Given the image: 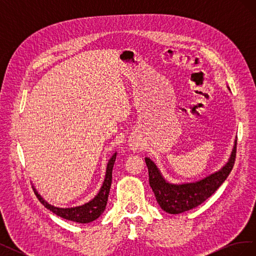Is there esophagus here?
<instances>
[{
    "mask_svg": "<svg viewBox=\"0 0 256 256\" xmlns=\"http://www.w3.org/2000/svg\"><path fill=\"white\" fill-rule=\"evenodd\" d=\"M132 150H136V148H132Z\"/></svg>",
    "mask_w": 256,
    "mask_h": 256,
    "instance_id": "esophagus-1",
    "label": "esophagus"
}]
</instances>
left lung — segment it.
Masks as SVG:
<instances>
[{
    "label": "left lung",
    "mask_w": 256,
    "mask_h": 256,
    "mask_svg": "<svg viewBox=\"0 0 256 256\" xmlns=\"http://www.w3.org/2000/svg\"><path fill=\"white\" fill-rule=\"evenodd\" d=\"M236 144L237 141H235L234 148L226 166L219 171L196 182L180 184L168 182L154 161L146 157L145 162L148 168L150 186L160 207L168 214H176L188 212L205 202L224 182L233 168L236 158Z\"/></svg>",
    "instance_id": "left-lung-1"
}]
</instances>
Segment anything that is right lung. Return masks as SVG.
Masks as SVG:
<instances>
[{"label":"right lung","instance_id":"obj_1","mask_svg":"<svg viewBox=\"0 0 256 256\" xmlns=\"http://www.w3.org/2000/svg\"><path fill=\"white\" fill-rule=\"evenodd\" d=\"M115 159H116V152L111 157L109 162H108L104 182L102 186V188H100L98 194L94 198L90 200L88 203H85L84 205L72 207V208L54 207L46 202V200L40 196V194H38L36 189L33 187L34 193L36 194L37 198L40 200V202L46 208H48L50 212L56 214V216H60L62 218H64L66 220H70L74 222L90 223L99 218L100 214H102L106 209V206L108 203V196H109V192H110L111 184H112V170H113Z\"/></svg>","mask_w":256,"mask_h":256}]
</instances>
